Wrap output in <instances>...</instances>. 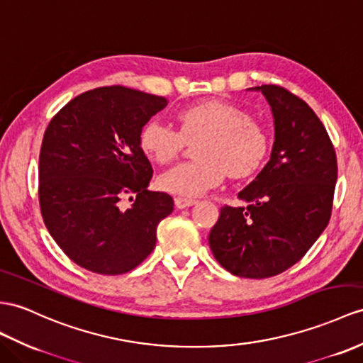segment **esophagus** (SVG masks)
Returning a JSON list of instances; mask_svg holds the SVG:
<instances>
[{"label":"esophagus","mask_w":363,"mask_h":363,"mask_svg":"<svg viewBox=\"0 0 363 363\" xmlns=\"http://www.w3.org/2000/svg\"><path fill=\"white\" fill-rule=\"evenodd\" d=\"M192 205H196V200L192 199H183V197H177L175 199V206L179 209H184V208H189Z\"/></svg>","instance_id":"34e87169"}]
</instances>
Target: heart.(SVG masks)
Returning a JSON list of instances; mask_svg holds the SVG:
<instances>
[{
    "instance_id": "obj_1",
    "label": "heart",
    "mask_w": 363,
    "mask_h": 363,
    "mask_svg": "<svg viewBox=\"0 0 363 363\" xmlns=\"http://www.w3.org/2000/svg\"><path fill=\"white\" fill-rule=\"evenodd\" d=\"M180 130L160 118L147 120L140 130V147L149 160L169 163L182 151L184 138L201 137L199 160L180 163L158 177V188L182 197H197L218 186L226 174L245 179L257 172L269 154L267 129L251 113L233 103L211 100L177 112Z\"/></svg>"
}]
</instances>
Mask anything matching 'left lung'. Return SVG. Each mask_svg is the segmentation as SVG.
<instances>
[{"label": "left lung", "mask_w": 363, "mask_h": 363, "mask_svg": "<svg viewBox=\"0 0 363 363\" xmlns=\"http://www.w3.org/2000/svg\"><path fill=\"white\" fill-rule=\"evenodd\" d=\"M271 106L269 162L238 192L246 206H223L209 233L216 260L234 276L267 279L303 257L331 217L337 160L319 117L294 94L263 84Z\"/></svg>", "instance_id": "obj_1"}]
</instances>
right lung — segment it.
<instances>
[{
  "instance_id": "obj_1",
  "label": "right lung",
  "mask_w": 363,
  "mask_h": 363,
  "mask_svg": "<svg viewBox=\"0 0 363 363\" xmlns=\"http://www.w3.org/2000/svg\"><path fill=\"white\" fill-rule=\"evenodd\" d=\"M166 104L164 96L129 87H99L70 100L44 132V225L87 271L117 276L134 269L155 248L158 223L174 211L171 196L147 189L152 166L140 147L141 128Z\"/></svg>"
}]
</instances>
